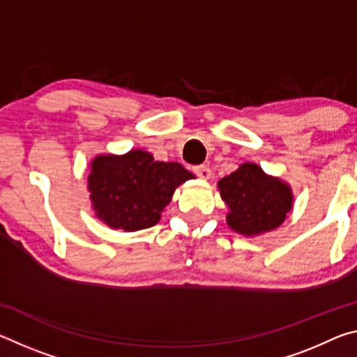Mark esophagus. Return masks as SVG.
Listing matches in <instances>:
<instances>
[{
    "label": "esophagus",
    "mask_w": 357,
    "mask_h": 357,
    "mask_svg": "<svg viewBox=\"0 0 357 357\" xmlns=\"http://www.w3.org/2000/svg\"><path fill=\"white\" fill-rule=\"evenodd\" d=\"M193 173L197 174L198 178L202 179H209L213 176V172H211V168L206 165H198V167H193Z\"/></svg>",
    "instance_id": "obj_1"
}]
</instances>
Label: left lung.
<instances>
[{
  "instance_id": "obj_1",
  "label": "left lung",
  "mask_w": 357,
  "mask_h": 357,
  "mask_svg": "<svg viewBox=\"0 0 357 357\" xmlns=\"http://www.w3.org/2000/svg\"><path fill=\"white\" fill-rule=\"evenodd\" d=\"M217 190L228 209L227 225L247 238L279 228L294 200L291 185L253 162L241 164L236 172L222 178Z\"/></svg>"
}]
</instances>
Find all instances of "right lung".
Here are the masks:
<instances>
[{"mask_svg": "<svg viewBox=\"0 0 357 357\" xmlns=\"http://www.w3.org/2000/svg\"><path fill=\"white\" fill-rule=\"evenodd\" d=\"M195 176L178 162H159L148 151L98 154L89 162V200L98 219L113 229L154 227L174 190Z\"/></svg>", "mask_w": 357, "mask_h": 357, "instance_id": "add662e5", "label": "right lung"}]
</instances>
